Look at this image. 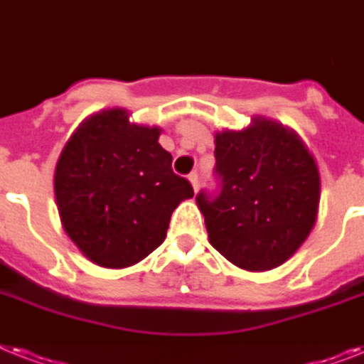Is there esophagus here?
<instances>
[{
  "mask_svg": "<svg viewBox=\"0 0 364 364\" xmlns=\"http://www.w3.org/2000/svg\"><path fill=\"white\" fill-rule=\"evenodd\" d=\"M188 181H191L192 188H194V191H198V187H200V181H198V173L196 172H192L191 176H188Z\"/></svg>",
  "mask_w": 364,
  "mask_h": 364,
  "instance_id": "34e87169",
  "label": "esophagus"
}]
</instances>
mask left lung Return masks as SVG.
I'll list each match as a JSON object with an SVG mask.
<instances>
[{"instance_id":"obj_1","label":"left lung","mask_w":364,"mask_h":364,"mask_svg":"<svg viewBox=\"0 0 364 364\" xmlns=\"http://www.w3.org/2000/svg\"><path fill=\"white\" fill-rule=\"evenodd\" d=\"M217 191H200L196 203L209 243L247 271L284 264L314 228L320 173L294 131L254 117L241 132L215 136Z\"/></svg>"}]
</instances>
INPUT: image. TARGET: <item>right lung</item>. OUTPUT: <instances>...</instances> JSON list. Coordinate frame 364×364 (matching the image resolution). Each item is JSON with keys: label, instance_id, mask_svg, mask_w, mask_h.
Here are the masks:
<instances>
[{"label": "right lung", "instance_id": "right-lung-1", "mask_svg": "<svg viewBox=\"0 0 364 364\" xmlns=\"http://www.w3.org/2000/svg\"><path fill=\"white\" fill-rule=\"evenodd\" d=\"M161 129L127 110L91 115L70 136L54 176L59 217L73 243L102 267H129L166 237L173 209L194 196L159 144Z\"/></svg>", "mask_w": 364, "mask_h": 364}]
</instances>
